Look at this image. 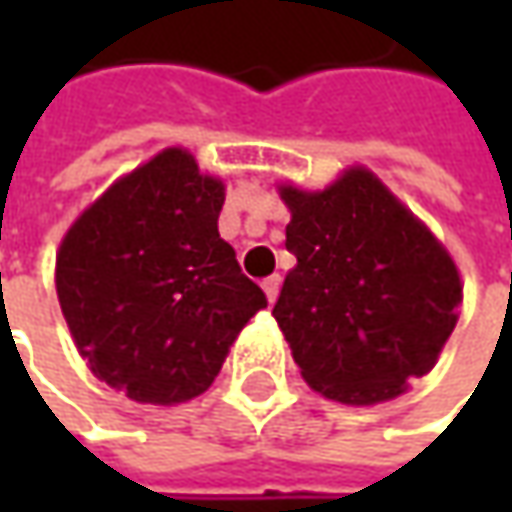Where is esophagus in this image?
I'll use <instances>...</instances> for the list:
<instances>
[{
	"instance_id": "esophagus-1",
	"label": "esophagus",
	"mask_w": 512,
	"mask_h": 512,
	"mask_svg": "<svg viewBox=\"0 0 512 512\" xmlns=\"http://www.w3.org/2000/svg\"><path fill=\"white\" fill-rule=\"evenodd\" d=\"M262 287H265L267 302H276V299H279V287H282V276H279V273H273L270 279L262 282Z\"/></svg>"
}]
</instances>
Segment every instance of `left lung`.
Returning a JSON list of instances; mask_svg holds the SVG:
<instances>
[{"label":"left lung","instance_id":"8db88e82","mask_svg":"<svg viewBox=\"0 0 512 512\" xmlns=\"http://www.w3.org/2000/svg\"><path fill=\"white\" fill-rule=\"evenodd\" d=\"M296 256L273 316L313 390L342 404L396 399L456 327L462 282L433 233L370 173L322 193L282 187Z\"/></svg>","mask_w":512,"mask_h":512}]
</instances>
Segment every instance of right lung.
<instances>
[{"mask_svg": "<svg viewBox=\"0 0 512 512\" xmlns=\"http://www.w3.org/2000/svg\"><path fill=\"white\" fill-rule=\"evenodd\" d=\"M225 185L162 150L88 207L56 256V293L90 370L145 404L187 402L267 307L219 236Z\"/></svg>", "mask_w": 512, "mask_h": 512, "instance_id": "obj_1", "label": "right lung"}]
</instances>
